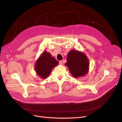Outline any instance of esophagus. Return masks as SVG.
Here are the masks:
<instances>
[{
  "label": "esophagus",
  "mask_w": 122,
  "mask_h": 122,
  "mask_svg": "<svg viewBox=\"0 0 122 122\" xmlns=\"http://www.w3.org/2000/svg\"><path fill=\"white\" fill-rule=\"evenodd\" d=\"M59 64L60 65H62L63 64V61H60L59 62Z\"/></svg>",
  "instance_id": "esophagus-1"
}]
</instances>
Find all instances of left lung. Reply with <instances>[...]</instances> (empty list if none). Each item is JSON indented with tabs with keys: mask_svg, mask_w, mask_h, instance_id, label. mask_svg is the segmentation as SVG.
Returning a JSON list of instances; mask_svg holds the SVG:
<instances>
[{
	"mask_svg": "<svg viewBox=\"0 0 122 122\" xmlns=\"http://www.w3.org/2000/svg\"><path fill=\"white\" fill-rule=\"evenodd\" d=\"M74 77L83 76L88 72L89 61L87 57L83 53L71 50L67 57V63L65 64Z\"/></svg>",
	"mask_w": 122,
	"mask_h": 122,
	"instance_id": "1",
	"label": "left lung"
}]
</instances>
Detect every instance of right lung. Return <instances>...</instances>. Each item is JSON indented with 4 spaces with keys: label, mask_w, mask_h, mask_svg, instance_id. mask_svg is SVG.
I'll return each instance as SVG.
<instances>
[{
    "label": "right lung",
    "mask_w": 122,
    "mask_h": 122,
    "mask_svg": "<svg viewBox=\"0 0 122 122\" xmlns=\"http://www.w3.org/2000/svg\"><path fill=\"white\" fill-rule=\"evenodd\" d=\"M58 64L55 57L46 51L44 52L36 62L35 69L38 75L42 78H47L51 73L52 69Z\"/></svg>",
    "instance_id": "1"
}]
</instances>
